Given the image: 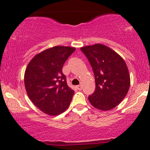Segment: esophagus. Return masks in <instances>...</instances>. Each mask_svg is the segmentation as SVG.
<instances>
[{
  "label": "esophagus",
  "mask_w": 150,
  "mask_h": 150,
  "mask_svg": "<svg viewBox=\"0 0 150 150\" xmlns=\"http://www.w3.org/2000/svg\"><path fill=\"white\" fill-rule=\"evenodd\" d=\"M76 88L78 89V90H82V85H79V86H76Z\"/></svg>",
  "instance_id": "1"
}]
</instances>
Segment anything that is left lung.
<instances>
[{
  "label": "left lung",
  "mask_w": 150,
  "mask_h": 150,
  "mask_svg": "<svg viewBox=\"0 0 150 150\" xmlns=\"http://www.w3.org/2000/svg\"><path fill=\"white\" fill-rule=\"evenodd\" d=\"M90 62L96 81L95 91L88 96L91 104L101 110L117 106L128 92L130 79L123 59L101 44L81 48Z\"/></svg>",
  "instance_id": "1"
}]
</instances>
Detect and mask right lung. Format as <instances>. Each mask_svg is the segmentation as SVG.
Segmentation results:
<instances>
[{"label":"right lung","mask_w":150,"mask_h":150,"mask_svg":"<svg viewBox=\"0 0 150 150\" xmlns=\"http://www.w3.org/2000/svg\"><path fill=\"white\" fill-rule=\"evenodd\" d=\"M75 50L64 46L47 49L35 55L27 67L24 77L27 93L45 113L59 115L69 106L74 91L67 85L62 67Z\"/></svg>","instance_id":"1"}]
</instances>
